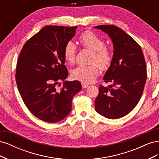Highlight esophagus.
I'll list each match as a JSON object with an SVG mask.
<instances>
[{
	"label": "esophagus",
	"mask_w": 159,
	"mask_h": 159,
	"mask_svg": "<svg viewBox=\"0 0 159 159\" xmlns=\"http://www.w3.org/2000/svg\"><path fill=\"white\" fill-rule=\"evenodd\" d=\"M81 85H82V88H83L84 89L88 87V84H84V83H82V84H81Z\"/></svg>",
	"instance_id": "obj_1"
}]
</instances>
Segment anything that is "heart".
I'll list each match as a JSON object with an SVG mask.
<instances>
[{"label":"heart","instance_id":"heart-1","mask_svg":"<svg viewBox=\"0 0 159 159\" xmlns=\"http://www.w3.org/2000/svg\"><path fill=\"white\" fill-rule=\"evenodd\" d=\"M79 40L84 48L93 51L91 62L93 64L77 66L71 70V77L73 79L84 84L92 83L99 75V67L102 70L109 68L113 60L112 52L109 48L105 46V43L102 38L91 31H86L81 34ZM76 54L77 47L74 43L71 41L67 42L64 50L66 60L70 64L74 63ZM95 63H97L98 65Z\"/></svg>","mask_w":159,"mask_h":159}]
</instances>
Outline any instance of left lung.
I'll use <instances>...</instances> for the list:
<instances>
[{"label": "left lung", "mask_w": 159, "mask_h": 159, "mask_svg": "<svg viewBox=\"0 0 159 159\" xmlns=\"http://www.w3.org/2000/svg\"><path fill=\"white\" fill-rule=\"evenodd\" d=\"M94 28L107 34L114 47L111 64L103 77L111 85L99 86L95 111L106 118L119 119L131 112L141 98L147 75L145 57L137 42L120 28Z\"/></svg>", "instance_id": "1"}]
</instances>
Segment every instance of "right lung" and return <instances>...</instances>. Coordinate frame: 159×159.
Masks as SVG:
<instances>
[{
	"label": "right lung",
	"mask_w": 159,
	"mask_h": 159,
	"mask_svg": "<svg viewBox=\"0 0 159 159\" xmlns=\"http://www.w3.org/2000/svg\"><path fill=\"white\" fill-rule=\"evenodd\" d=\"M76 29L46 26L25 43L19 55L16 71L19 93L30 111L44 121L56 123L68 116L72 98L82 89L78 81H66L60 90L56 89L68 75L64 50Z\"/></svg>",
	"instance_id": "add662e5"
}]
</instances>
